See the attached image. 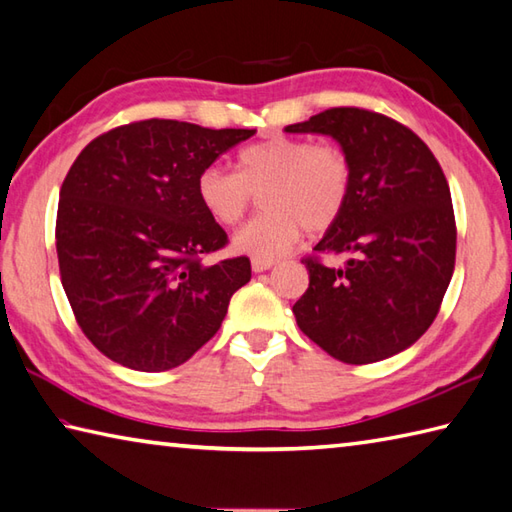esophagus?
Returning a JSON list of instances; mask_svg holds the SVG:
<instances>
[{
    "mask_svg": "<svg viewBox=\"0 0 512 512\" xmlns=\"http://www.w3.org/2000/svg\"><path fill=\"white\" fill-rule=\"evenodd\" d=\"M253 270L255 273H264V270H268V268H273L277 262L275 259H266V257H253Z\"/></svg>",
    "mask_w": 512,
    "mask_h": 512,
    "instance_id": "obj_1",
    "label": "esophagus"
}]
</instances>
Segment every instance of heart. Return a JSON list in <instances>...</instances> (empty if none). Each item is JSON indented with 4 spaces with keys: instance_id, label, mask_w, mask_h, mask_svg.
<instances>
[{
    "instance_id": "b5f03b06",
    "label": "heart",
    "mask_w": 512,
    "mask_h": 512,
    "mask_svg": "<svg viewBox=\"0 0 512 512\" xmlns=\"http://www.w3.org/2000/svg\"><path fill=\"white\" fill-rule=\"evenodd\" d=\"M353 162L333 142L273 135L239 150L235 173L206 166L197 175V199L219 226L242 222L262 193V215L233 239L239 253L273 259L286 255L302 237L333 228L353 195Z\"/></svg>"
}]
</instances>
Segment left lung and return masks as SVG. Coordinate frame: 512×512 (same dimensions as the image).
Wrapping results in <instances>:
<instances>
[{
	"label": "left lung",
	"instance_id": "left-lung-1",
	"mask_svg": "<svg viewBox=\"0 0 512 512\" xmlns=\"http://www.w3.org/2000/svg\"><path fill=\"white\" fill-rule=\"evenodd\" d=\"M288 133L337 139L353 162V195L315 255L293 313L306 337L344 364H373L415 344L435 322L455 270L450 188L430 148L375 110L328 108ZM346 254L342 269L322 256Z\"/></svg>",
	"mask_w": 512,
	"mask_h": 512
}]
</instances>
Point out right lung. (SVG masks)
Segmentation results:
<instances>
[{
    "label": "right lung",
    "instance_id": "1",
    "mask_svg": "<svg viewBox=\"0 0 512 512\" xmlns=\"http://www.w3.org/2000/svg\"><path fill=\"white\" fill-rule=\"evenodd\" d=\"M248 128L142 119L95 137L59 190L57 259L82 333L142 373L188 362L219 326L250 259H202L228 244L197 199V175Z\"/></svg>",
    "mask_w": 512,
    "mask_h": 512
}]
</instances>
